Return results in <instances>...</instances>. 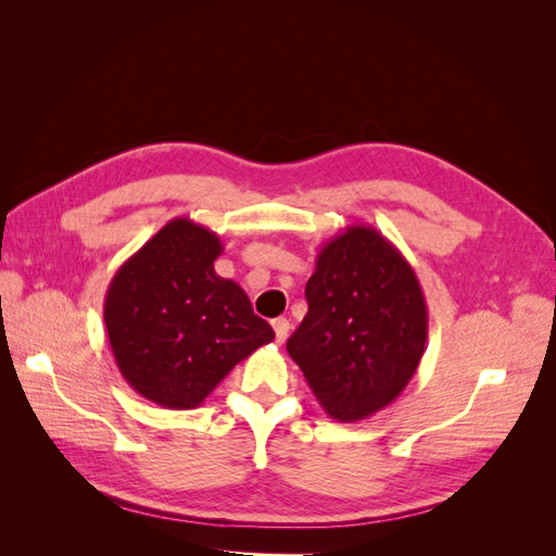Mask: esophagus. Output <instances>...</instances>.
I'll return each mask as SVG.
<instances>
[{"label":"esophagus","instance_id":"obj_1","mask_svg":"<svg viewBox=\"0 0 556 556\" xmlns=\"http://www.w3.org/2000/svg\"><path fill=\"white\" fill-rule=\"evenodd\" d=\"M271 325H274V331H276V341L285 343V339H288V333H290V323H288V319L276 317Z\"/></svg>","mask_w":556,"mask_h":556}]
</instances>
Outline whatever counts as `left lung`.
Returning <instances> with one entry per match:
<instances>
[{
	"label": "left lung",
	"instance_id": "obj_1",
	"mask_svg": "<svg viewBox=\"0 0 556 556\" xmlns=\"http://www.w3.org/2000/svg\"><path fill=\"white\" fill-rule=\"evenodd\" d=\"M306 301L288 352L319 406L339 422L390 406L415 376L429 333L406 257L378 229L352 225L319 250Z\"/></svg>",
	"mask_w": 556,
	"mask_h": 556
}]
</instances>
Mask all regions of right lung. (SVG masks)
<instances>
[{
    "label": "right lung",
    "instance_id": "1",
    "mask_svg": "<svg viewBox=\"0 0 556 556\" xmlns=\"http://www.w3.org/2000/svg\"><path fill=\"white\" fill-rule=\"evenodd\" d=\"M215 231L174 217L117 268L104 299L113 357L134 392L190 410L233 366L274 341L241 285L215 274Z\"/></svg>",
    "mask_w": 556,
    "mask_h": 556
}]
</instances>
